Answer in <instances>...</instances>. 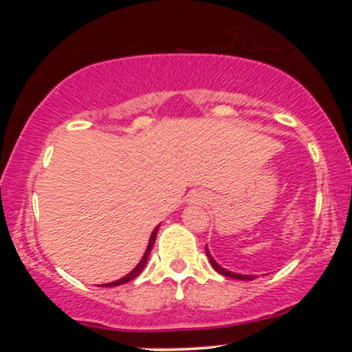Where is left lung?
<instances>
[{
	"mask_svg": "<svg viewBox=\"0 0 352 352\" xmlns=\"http://www.w3.org/2000/svg\"><path fill=\"white\" fill-rule=\"evenodd\" d=\"M207 256L210 258V263H212L213 270H215V272H218V273H220V274H223V276H227V278H233V280H241V281H250V280H253V276H252V274H240V273H232V272H228V270L221 268V266L218 265L215 260H213V258H212V254H210L208 250H207Z\"/></svg>",
	"mask_w": 352,
	"mask_h": 352,
	"instance_id": "left-lung-1",
	"label": "left lung"
}]
</instances>
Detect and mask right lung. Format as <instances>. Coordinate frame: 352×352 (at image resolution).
<instances>
[{"instance_id":"add662e5","label":"right lung","mask_w":352,"mask_h":352,"mask_svg":"<svg viewBox=\"0 0 352 352\" xmlns=\"http://www.w3.org/2000/svg\"><path fill=\"white\" fill-rule=\"evenodd\" d=\"M157 230H159V227H157V228L153 230V232H152V235H151V240H148V246H147V250H145V253H144L142 260L139 261V265H137L135 268L132 270L131 273H129V274H125L124 278H120V280H117V281H114V283H107V285H104V286H119V285H124V283H127V281L134 280L135 276H139V274L142 273L144 266H145V263H147L148 253H151V250H152V246H153V241H155V236H157Z\"/></svg>"}]
</instances>
